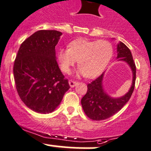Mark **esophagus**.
Masks as SVG:
<instances>
[{
    "label": "esophagus",
    "instance_id": "1",
    "mask_svg": "<svg viewBox=\"0 0 151 151\" xmlns=\"http://www.w3.org/2000/svg\"><path fill=\"white\" fill-rule=\"evenodd\" d=\"M69 84H70V87L73 88V87L76 86V85L77 84V81H74V80H70V81H69Z\"/></svg>",
    "mask_w": 151,
    "mask_h": 151
}]
</instances>
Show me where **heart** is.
Returning a JSON list of instances; mask_svg holds the SVG:
<instances>
[{
	"mask_svg": "<svg viewBox=\"0 0 151 151\" xmlns=\"http://www.w3.org/2000/svg\"><path fill=\"white\" fill-rule=\"evenodd\" d=\"M69 47L60 49L58 54L61 70L70 73L71 67L78 60V73L90 78L103 73L113 55L112 45L105 40L77 39L72 41Z\"/></svg>",
	"mask_w": 151,
	"mask_h": 151,
	"instance_id": "obj_1",
	"label": "heart"
}]
</instances>
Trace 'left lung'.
I'll return each mask as SVG.
<instances>
[{"mask_svg":"<svg viewBox=\"0 0 151 151\" xmlns=\"http://www.w3.org/2000/svg\"><path fill=\"white\" fill-rule=\"evenodd\" d=\"M117 58L119 60L127 62L132 69L133 78L132 84L129 92L120 98H112L106 94L103 88V78L104 73L92 82L88 84L86 94L81 100V106L85 114L93 121H102L111 117L121 110L129 100L136 78V67L129 48L123 42L117 45Z\"/></svg>","mask_w":151,"mask_h":151,"instance_id":"obj_1","label":"left lung"}]
</instances>
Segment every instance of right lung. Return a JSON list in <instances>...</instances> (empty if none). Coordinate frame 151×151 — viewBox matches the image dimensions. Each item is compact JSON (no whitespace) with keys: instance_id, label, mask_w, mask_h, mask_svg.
I'll use <instances>...</instances> for the list:
<instances>
[{"instance_id":"right-lung-1","label":"right lung","mask_w":151,"mask_h":151,"mask_svg":"<svg viewBox=\"0 0 151 151\" xmlns=\"http://www.w3.org/2000/svg\"><path fill=\"white\" fill-rule=\"evenodd\" d=\"M61 34L58 30H38L22 42L15 60L13 75L18 94L37 113L52 112L70 88L55 57V46Z\"/></svg>"}]
</instances>
